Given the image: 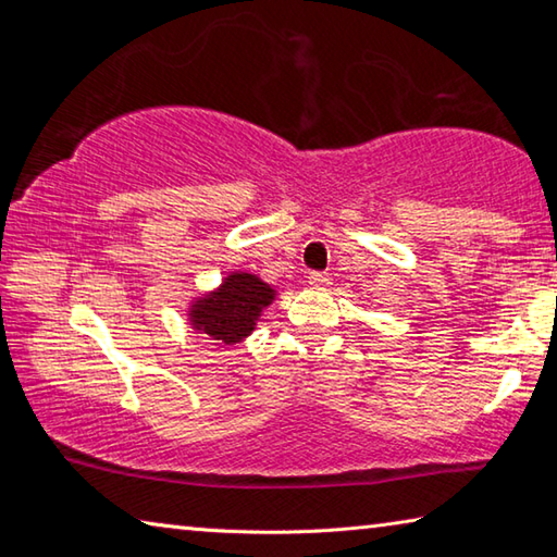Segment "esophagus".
<instances>
[{"instance_id":"esophagus-1","label":"esophagus","mask_w":557,"mask_h":557,"mask_svg":"<svg viewBox=\"0 0 557 557\" xmlns=\"http://www.w3.org/2000/svg\"><path fill=\"white\" fill-rule=\"evenodd\" d=\"M309 285L322 289L329 285V275H324V272H312V275H309Z\"/></svg>"}]
</instances>
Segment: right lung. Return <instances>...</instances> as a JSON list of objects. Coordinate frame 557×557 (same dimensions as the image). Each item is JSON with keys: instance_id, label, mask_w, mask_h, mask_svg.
Listing matches in <instances>:
<instances>
[{"instance_id": "right-lung-1", "label": "right lung", "mask_w": 557, "mask_h": 557, "mask_svg": "<svg viewBox=\"0 0 557 557\" xmlns=\"http://www.w3.org/2000/svg\"><path fill=\"white\" fill-rule=\"evenodd\" d=\"M275 289L250 272H231L219 289L196 297L188 307V324L194 332L206 334L223 346L240 344L252 334L258 317L270 301Z\"/></svg>"}]
</instances>
